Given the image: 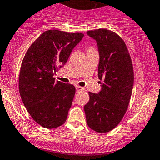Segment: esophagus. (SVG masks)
Returning <instances> with one entry per match:
<instances>
[{
    "label": "esophagus",
    "mask_w": 160,
    "mask_h": 160,
    "mask_svg": "<svg viewBox=\"0 0 160 160\" xmlns=\"http://www.w3.org/2000/svg\"><path fill=\"white\" fill-rule=\"evenodd\" d=\"M76 89H77V92H83V91L85 90L84 88L80 87V86H77V87H76Z\"/></svg>",
    "instance_id": "34e87169"
}]
</instances>
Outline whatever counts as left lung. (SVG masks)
Returning <instances> with one entry per match:
<instances>
[{
	"mask_svg": "<svg viewBox=\"0 0 160 160\" xmlns=\"http://www.w3.org/2000/svg\"><path fill=\"white\" fill-rule=\"evenodd\" d=\"M87 34L98 44V77L104 83L99 93L88 92L90 99L84 112L89 128L105 133L120 123L127 110L133 86V68L126 45L118 34L105 28Z\"/></svg>",
	"mask_w": 160,
	"mask_h": 160,
	"instance_id": "8db88e82",
	"label": "left lung"
}]
</instances>
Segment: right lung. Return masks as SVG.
<instances>
[{
  "instance_id": "right-lung-1",
  "label": "right lung",
  "mask_w": 160,
  "mask_h": 160,
  "mask_svg": "<svg viewBox=\"0 0 160 160\" xmlns=\"http://www.w3.org/2000/svg\"><path fill=\"white\" fill-rule=\"evenodd\" d=\"M83 37L82 33L49 30L30 46L23 57L19 92L30 115L42 127L54 129L66 121L76 88L55 81L53 77Z\"/></svg>"
}]
</instances>
